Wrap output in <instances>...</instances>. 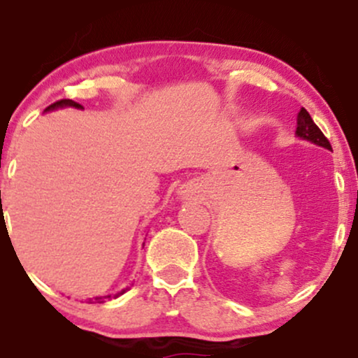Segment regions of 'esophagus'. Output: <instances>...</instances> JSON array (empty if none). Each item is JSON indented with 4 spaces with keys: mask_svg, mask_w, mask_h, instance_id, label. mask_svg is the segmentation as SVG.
<instances>
[{
    "mask_svg": "<svg viewBox=\"0 0 358 358\" xmlns=\"http://www.w3.org/2000/svg\"><path fill=\"white\" fill-rule=\"evenodd\" d=\"M182 195H183V196H187V192H182Z\"/></svg>",
    "mask_w": 358,
    "mask_h": 358,
    "instance_id": "obj_1",
    "label": "esophagus"
}]
</instances>
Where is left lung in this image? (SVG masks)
<instances>
[{
  "instance_id": "1",
  "label": "left lung",
  "mask_w": 358,
  "mask_h": 358,
  "mask_svg": "<svg viewBox=\"0 0 358 358\" xmlns=\"http://www.w3.org/2000/svg\"><path fill=\"white\" fill-rule=\"evenodd\" d=\"M296 136L301 139H306V141L315 143V145L327 148V150H331L330 141L324 138V134L322 133L318 126L315 124L313 119H311L310 114L305 108H301V110L298 113V122H296Z\"/></svg>"
}]
</instances>
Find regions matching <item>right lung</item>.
<instances>
[{
	"mask_svg": "<svg viewBox=\"0 0 358 358\" xmlns=\"http://www.w3.org/2000/svg\"><path fill=\"white\" fill-rule=\"evenodd\" d=\"M76 108V109H84L82 108V106L79 104V102H76V101H72V99H62V101H57V102H53V104H50L48 106L47 109H45V113H47V110H53V109H59V108ZM127 289V287H126ZM126 289H122L121 293H117V294H113V298H117L119 294H122V293H126ZM110 298V294L109 296H96V298H89V301H96V303H104L106 299H109Z\"/></svg>",
	"mask_w": 358,
	"mask_h": 358,
	"instance_id": "obj_1",
	"label": "right lung"
}]
</instances>
